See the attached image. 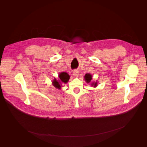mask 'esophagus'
Instances as JSON below:
<instances>
[{
    "label": "esophagus",
    "mask_w": 147,
    "mask_h": 147,
    "mask_svg": "<svg viewBox=\"0 0 147 147\" xmlns=\"http://www.w3.org/2000/svg\"><path fill=\"white\" fill-rule=\"evenodd\" d=\"M74 76L75 77H78L79 76V72L78 70H77V69H75V70L73 71V73Z\"/></svg>",
    "instance_id": "34e87169"
}]
</instances>
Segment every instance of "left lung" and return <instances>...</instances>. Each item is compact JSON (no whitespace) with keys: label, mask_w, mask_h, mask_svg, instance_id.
<instances>
[{"label":"left lung","mask_w":147,"mask_h":147,"mask_svg":"<svg viewBox=\"0 0 147 147\" xmlns=\"http://www.w3.org/2000/svg\"><path fill=\"white\" fill-rule=\"evenodd\" d=\"M84 80H85L88 83H90L91 82V80L92 79V76L90 74H86L85 76H84ZM97 82H92L91 83V86H93L94 87H96L97 86Z\"/></svg>","instance_id":"1"}]
</instances>
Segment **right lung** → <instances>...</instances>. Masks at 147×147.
<instances>
[{"instance_id": "obj_1", "label": "right lung", "mask_w": 147, "mask_h": 147, "mask_svg": "<svg viewBox=\"0 0 147 147\" xmlns=\"http://www.w3.org/2000/svg\"><path fill=\"white\" fill-rule=\"evenodd\" d=\"M59 80H57L55 78L52 81V85L60 89L62 86V83H67L69 79V76L65 72H62L59 74Z\"/></svg>"}]
</instances>
